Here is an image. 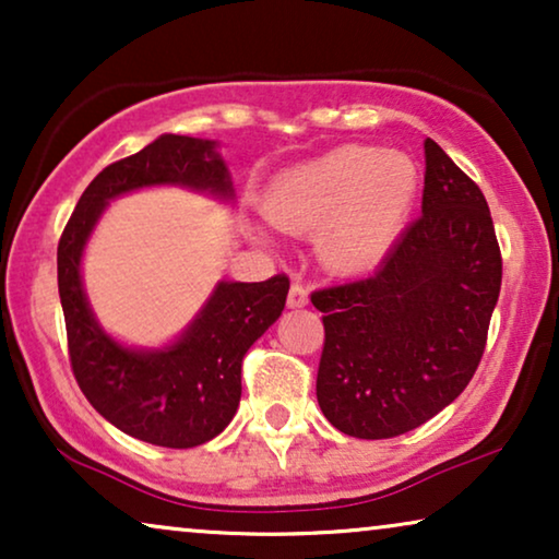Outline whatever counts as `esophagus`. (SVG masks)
<instances>
[{
	"instance_id": "esophagus-1",
	"label": "esophagus",
	"mask_w": 559,
	"mask_h": 559,
	"mask_svg": "<svg viewBox=\"0 0 559 559\" xmlns=\"http://www.w3.org/2000/svg\"><path fill=\"white\" fill-rule=\"evenodd\" d=\"M287 305L289 308H305V305H308V289H305L300 282H293V285H289Z\"/></svg>"
}]
</instances>
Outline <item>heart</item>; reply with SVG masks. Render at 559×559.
<instances>
[{
	"label": "heart",
	"instance_id": "heart-1",
	"mask_svg": "<svg viewBox=\"0 0 559 559\" xmlns=\"http://www.w3.org/2000/svg\"><path fill=\"white\" fill-rule=\"evenodd\" d=\"M417 167L402 152L343 144L272 182L264 213L293 234L318 231L333 270H369L384 259L417 198Z\"/></svg>",
	"mask_w": 559,
	"mask_h": 559
}]
</instances>
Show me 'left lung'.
Returning a JSON list of instances; mask_svg holds the SVG:
<instances>
[{
	"mask_svg": "<svg viewBox=\"0 0 559 559\" xmlns=\"http://www.w3.org/2000/svg\"><path fill=\"white\" fill-rule=\"evenodd\" d=\"M501 249L480 188L425 140L423 213L369 277L316 289L318 404L335 430L396 438L445 409L484 356Z\"/></svg>",
	"mask_w": 559,
	"mask_h": 559,
	"instance_id": "8db88e82",
	"label": "left lung"
}]
</instances>
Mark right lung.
Here are the masks:
<instances>
[{"mask_svg":"<svg viewBox=\"0 0 559 559\" xmlns=\"http://www.w3.org/2000/svg\"><path fill=\"white\" fill-rule=\"evenodd\" d=\"M216 142L163 134L117 159L91 180L58 241V293L66 316L68 358L81 392L121 432L159 448H195L224 432L241 400V361L282 316L289 277L221 282L178 343L165 350H129L91 316L81 287V251L104 205L121 193L178 182L228 198L234 193Z\"/></svg>","mask_w":559,"mask_h":559,"instance_id":"right-lung-1","label":"right lung"}]
</instances>
